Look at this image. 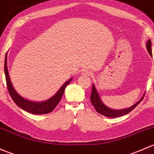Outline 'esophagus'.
Here are the masks:
<instances>
[{
    "instance_id": "34e87169",
    "label": "esophagus",
    "mask_w": 154,
    "mask_h": 154,
    "mask_svg": "<svg viewBox=\"0 0 154 154\" xmlns=\"http://www.w3.org/2000/svg\"><path fill=\"white\" fill-rule=\"evenodd\" d=\"M90 72L88 70H87V69H83V70L82 71V74H83V75H89L90 74Z\"/></svg>"
}]
</instances>
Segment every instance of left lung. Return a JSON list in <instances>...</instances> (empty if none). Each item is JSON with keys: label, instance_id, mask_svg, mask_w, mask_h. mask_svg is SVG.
<instances>
[{"label": "left lung", "instance_id": "8db88e82", "mask_svg": "<svg viewBox=\"0 0 154 154\" xmlns=\"http://www.w3.org/2000/svg\"><path fill=\"white\" fill-rule=\"evenodd\" d=\"M146 48L148 49V52L150 55H152L151 52V41L150 40H148L146 44ZM144 97H145V94L142 96V97L140 99V101L137 102L136 104H134V106L130 107L128 108H125V109L122 110H114L111 109V108H108L106 106H105L103 103V102L100 100V97H99V94L97 91L96 88H95L94 85H92V89H91V104L93 105V106L94 107L96 111H97L99 114H102V115L107 116V117H118V116H121L125 115V114H128L129 112L134 110V108L137 107L138 104H140V102L143 100Z\"/></svg>", "mask_w": 154, "mask_h": 154}]
</instances>
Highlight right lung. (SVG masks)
<instances>
[{
	"instance_id": "right-lung-1",
	"label": "right lung",
	"mask_w": 154,
	"mask_h": 154,
	"mask_svg": "<svg viewBox=\"0 0 154 154\" xmlns=\"http://www.w3.org/2000/svg\"><path fill=\"white\" fill-rule=\"evenodd\" d=\"M6 55L5 57V63H4V72L5 76H6V85H7L8 91L10 94L11 97L13 100V101L15 103V104L17 106L21 108L23 110L29 112L31 114H46L48 113L51 112L55 108V107L57 106L58 103L60 101L61 98H62L63 94L65 91V88L67 86L68 84L72 81V79L68 80L67 82H65L64 85L60 88L57 93L52 97L49 100H46V101L41 102V103H36V102H32L29 100H27L26 99L23 98L21 96L18 94L13 88V85L12 82L10 81V77H9V72H8L7 69V62H6Z\"/></svg>"
}]
</instances>
